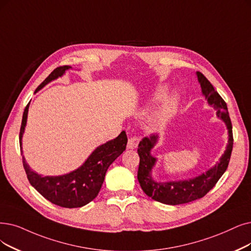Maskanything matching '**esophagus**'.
Masks as SVG:
<instances>
[{"mask_svg": "<svg viewBox=\"0 0 251 251\" xmlns=\"http://www.w3.org/2000/svg\"><path fill=\"white\" fill-rule=\"evenodd\" d=\"M140 142V138L137 136H131L128 138L127 141V148L128 149H135Z\"/></svg>", "mask_w": 251, "mask_h": 251, "instance_id": "esophagus-1", "label": "esophagus"}]
</instances>
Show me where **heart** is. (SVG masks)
I'll return each instance as SVG.
<instances>
[{
    "label": "heart",
    "mask_w": 251,
    "mask_h": 251,
    "mask_svg": "<svg viewBox=\"0 0 251 251\" xmlns=\"http://www.w3.org/2000/svg\"><path fill=\"white\" fill-rule=\"evenodd\" d=\"M165 95V89L160 88L158 93L156 94L157 98H162ZM176 109V99L171 98L168 99L165 101V103L159 107V109L155 112L154 114V119L155 122H164V120L168 119L169 117H171Z\"/></svg>",
    "instance_id": "obj_1"
}]
</instances>
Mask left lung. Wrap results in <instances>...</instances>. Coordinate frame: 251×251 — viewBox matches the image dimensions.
Masks as SVG:
<instances>
[{"label": "left lung", "mask_w": 251, "mask_h": 251, "mask_svg": "<svg viewBox=\"0 0 251 251\" xmlns=\"http://www.w3.org/2000/svg\"><path fill=\"white\" fill-rule=\"evenodd\" d=\"M199 82L201 84L202 92L210 105L217 110V116L222 118L228 129V144L225 154L220 158L219 163L211 168L206 173H203L194 179L176 182H155L152 180L151 169L155 164V158L150 154V150L155 145L157 135L151 134L150 137L143 138L138 146V154L140 157L138 169V181L143 192L154 201L168 205H179L196 201L207 195L211 190L219 178L223 176L227 169L230 154H232L234 138L232 131V123L227 111V106L225 100L215 91L213 85L201 73L197 72Z\"/></svg>", "instance_id": "1"}]
</instances>
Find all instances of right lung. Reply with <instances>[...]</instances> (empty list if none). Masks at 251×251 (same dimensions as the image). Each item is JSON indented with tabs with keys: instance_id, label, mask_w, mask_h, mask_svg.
<instances>
[{
	"instance_id": "1",
	"label": "right lung",
	"mask_w": 251,
	"mask_h": 251,
	"mask_svg": "<svg viewBox=\"0 0 251 251\" xmlns=\"http://www.w3.org/2000/svg\"><path fill=\"white\" fill-rule=\"evenodd\" d=\"M69 68L71 67L61 66L54 69L37 87L36 92L51 80L62 76ZM28 104L25 108L19 132L22 155V138L26 124ZM126 143L127 138L126 132L123 131L114 140L99 146L81 167L63 176H41L35 173L26 164L25 156H23V164L29 183L49 202L59 207L78 208L92 202L98 196L104 182L107 169L125 151Z\"/></svg>"
}]
</instances>
